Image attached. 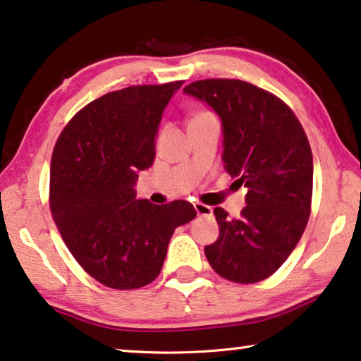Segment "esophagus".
<instances>
[{
  "label": "esophagus",
  "mask_w": 361,
  "mask_h": 361,
  "mask_svg": "<svg viewBox=\"0 0 361 361\" xmlns=\"http://www.w3.org/2000/svg\"><path fill=\"white\" fill-rule=\"evenodd\" d=\"M194 209H196L199 216H210L212 214H214V209L209 207V205H205V204H201V202L194 204Z\"/></svg>",
  "instance_id": "obj_1"
}]
</instances>
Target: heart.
I'll list each match as a JSON object with an SVG mask.
<instances>
[{
  "label": "heart",
  "instance_id": "obj_1",
  "mask_svg": "<svg viewBox=\"0 0 361 361\" xmlns=\"http://www.w3.org/2000/svg\"><path fill=\"white\" fill-rule=\"evenodd\" d=\"M202 116H207V112H199V114H196V116H194L192 118H197V117H202ZM191 118V120H192Z\"/></svg>",
  "mask_w": 361,
  "mask_h": 361
}]
</instances>
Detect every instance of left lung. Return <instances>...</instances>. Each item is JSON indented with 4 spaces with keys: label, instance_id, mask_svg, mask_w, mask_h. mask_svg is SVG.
Returning <instances> with one entry per match:
<instances>
[{
    "label": "left lung",
    "instance_id": "8db88e82",
    "mask_svg": "<svg viewBox=\"0 0 361 361\" xmlns=\"http://www.w3.org/2000/svg\"><path fill=\"white\" fill-rule=\"evenodd\" d=\"M220 117L221 160L247 188L241 216L214 210L220 234L204 252L233 283L262 281L293 252L312 204L313 157L307 135L281 99L241 80H199L183 88Z\"/></svg>",
    "mask_w": 361,
    "mask_h": 361
}]
</instances>
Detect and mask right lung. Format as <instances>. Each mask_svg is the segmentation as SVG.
<instances>
[{
	"label": "right lung",
	"instance_id": "obj_1",
	"mask_svg": "<svg viewBox=\"0 0 361 361\" xmlns=\"http://www.w3.org/2000/svg\"><path fill=\"white\" fill-rule=\"evenodd\" d=\"M183 82L138 85L101 96L62 131L51 157V214L75 260L112 289H138L162 270L175 228L192 204L136 197L138 171L156 157L162 112Z\"/></svg>",
	"mask_w": 361,
	"mask_h": 361
}]
</instances>
